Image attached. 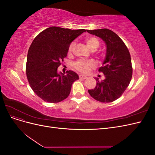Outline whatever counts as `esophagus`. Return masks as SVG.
Listing matches in <instances>:
<instances>
[{"instance_id": "esophagus-1", "label": "esophagus", "mask_w": 155, "mask_h": 155, "mask_svg": "<svg viewBox=\"0 0 155 155\" xmlns=\"http://www.w3.org/2000/svg\"><path fill=\"white\" fill-rule=\"evenodd\" d=\"M88 77L87 76H85V75H79V78L80 79H87Z\"/></svg>"}]
</instances>
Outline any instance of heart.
<instances>
[{
    "instance_id": "heart-1",
    "label": "heart",
    "mask_w": 155,
    "mask_h": 155,
    "mask_svg": "<svg viewBox=\"0 0 155 155\" xmlns=\"http://www.w3.org/2000/svg\"><path fill=\"white\" fill-rule=\"evenodd\" d=\"M85 41L88 48L92 51H95L100 46V41L97 37L94 36H87L85 38ZM75 48V43L72 42L70 43L68 47V54H71ZM103 54H100L102 56ZM94 64L91 61L79 60L74 63V67L79 72L83 74L88 73L91 68H93Z\"/></svg>"
}]
</instances>
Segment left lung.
<instances>
[{"label": "left lung", "mask_w": 155, "mask_h": 155, "mask_svg": "<svg viewBox=\"0 0 155 155\" xmlns=\"http://www.w3.org/2000/svg\"><path fill=\"white\" fill-rule=\"evenodd\" d=\"M99 37L106 44V55L99 72L104 74L101 81L96 79V86L88 92L94 99L102 103L115 101L123 94L132 78L133 67L129 50L114 31L107 28L87 30Z\"/></svg>", "instance_id": "obj_1"}]
</instances>
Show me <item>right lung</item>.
<instances>
[{
	"instance_id": "add662e5",
	"label": "right lung",
	"mask_w": 155,
	"mask_h": 155,
	"mask_svg": "<svg viewBox=\"0 0 155 155\" xmlns=\"http://www.w3.org/2000/svg\"><path fill=\"white\" fill-rule=\"evenodd\" d=\"M85 30H70L51 26L41 31L33 41L26 61V76L32 90L48 103H58L70 94L72 83L79 79L72 70L58 72L67 57L72 42Z\"/></svg>"
}]
</instances>
